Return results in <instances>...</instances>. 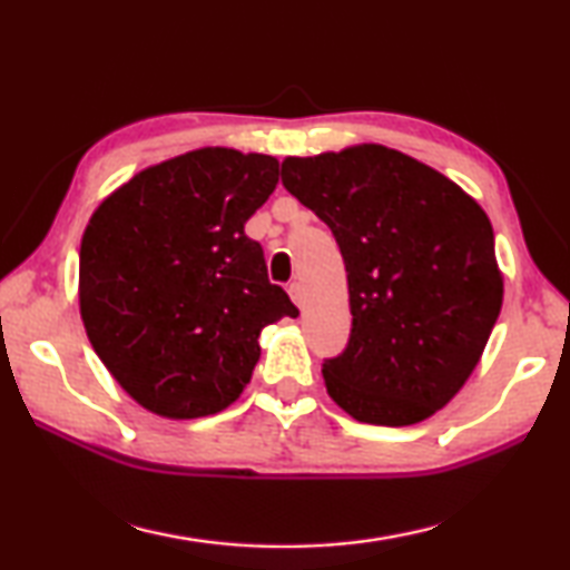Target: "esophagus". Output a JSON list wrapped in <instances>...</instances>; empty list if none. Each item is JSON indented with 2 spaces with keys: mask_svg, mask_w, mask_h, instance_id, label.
<instances>
[{
  "mask_svg": "<svg viewBox=\"0 0 570 570\" xmlns=\"http://www.w3.org/2000/svg\"><path fill=\"white\" fill-rule=\"evenodd\" d=\"M288 296H292V302L302 308L304 306V286L298 282H292L288 284Z\"/></svg>",
  "mask_w": 570,
  "mask_h": 570,
  "instance_id": "obj_1",
  "label": "esophagus"
}]
</instances>
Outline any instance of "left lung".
Instances as JSON below:
<instances>
[{"mask_svg":"<svg viewBox=\"0 0 570 570\" xmlns=\"http://www.w3.org/2000/svg\"><path fill=\"white\" fill-rule=\"evenodd\" d=\"M282 183L344 258L352 334L322 364L330 397L382 428L432 417L478 366L503 306L488 214L455 180L377 142L288 156Z\"/></svg>","mask_w":570,"mask_h":570,"instance_id":"8db88e82","label":"left lung"}]
</instances>
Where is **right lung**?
Listing matches in <instances>:
<instances>
[{
  "mask_svg": "<svg viewBox=\"0 0 570 570\" xmlns=\"http://www.w3.org/2000/svg\"><path fill=\"white\" fill-rule=\"evenodd\" d=\"M276 183L274 156L188 150L135 173L85 226V332L115 382L158 417L226 410L262 356L264 326L298 314L244 234Z\"/></svg>",
  "mask_w": 570,
  "mask_h": 570,
  "instance_id": "add662e5",
  "label": "right lung"
}]
</instances>
